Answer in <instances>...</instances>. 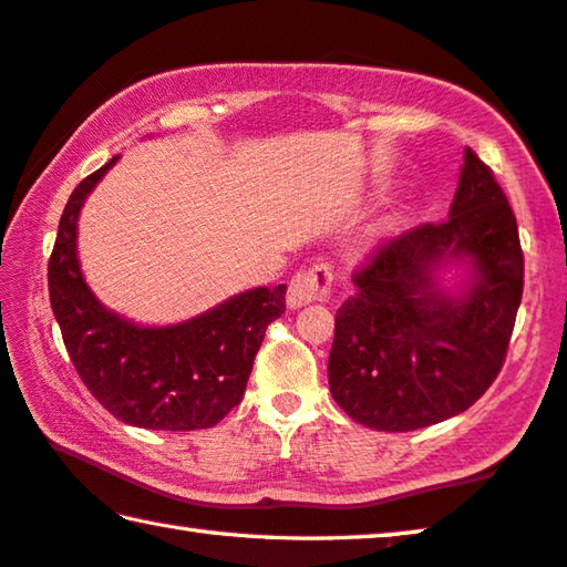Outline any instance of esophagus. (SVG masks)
<instances>
[{
	"mask_svg": "<svg viewBox=\"0 0 567 567\" xmlns=\"http://www.w3.org/2000/svg\"><path fill=\"white\" fill-rule=\"evenodd\" d=\"M332 267L324 262L297 272L290 280V287H287V307H290V310H300V307L310 302L327 300V297L332 295Z\"/></svg>",
	"mask_w": 567,
	"mask_h": 567,
	"instance_id": "1",
	"label": "esophagus"
}]
</instances>
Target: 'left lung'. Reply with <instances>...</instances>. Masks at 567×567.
Returning <instances> with one entry per match:
<instances>
[{
    "mask_svg": "<svg viewBox=\"0 0 567 567\" xmlns=\"http://www.w3.org/2000/svg\"><path fill=\"white\" fill-rule=\"evenodd\" d=\"M449 264L470 277L446 291ZM334 317L329 389L357 424L414 431L466 411L498 377L523 297L518 223L466 148L444 223L384 243Z\"/></svg>",
    "mask_w": 567,
    "mask_h": 567,
    "instance_id": "left-lung-1",
    "label": "left lung"
}]
</instances>
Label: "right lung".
Returning <instances> with one entry per match:
<instances>
[{
	"instance_id": "right-lung-1",
	"label": "right lung",
	"mask_w": 567,
	"mask_h": 567,
	"mask_svg": "<svg viewBox=\"0 0 567 567\" xmlns=\"http://www.w3.org/2000/svg\"><path fill=\"white\" fill-rule=\"evenodd\" d=\"M118 161L71 193L49 260V300L81 382L123 424L210 429L240 404L265 329L285 312L287 285L255 287L168 327H141L99 302L76 255L86 195Z\"/></svg>"
}]
</instances>
